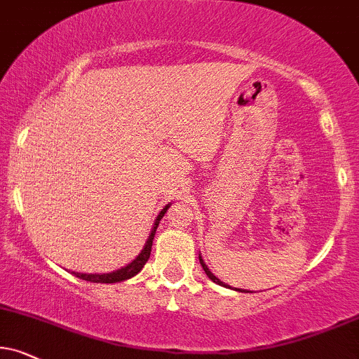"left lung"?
Here are the masks:
<instances>
[{"instance_id":"8db88e82","label":"left lung","mask_w":359,"mask_h":359,"mask_svg":"<svg viewBox=\"0 0 359 359\" xmlns=\"http://www.w3.org/2000/svg\"><path fill=\"white\" fill-rule=\"evenodd\" d=\"M200 263H201V266H203V269H205V273L208 274V278H210V280H211V281H213V283H216V285H221V286H224V287H229L228 285H224V283H223V281H221V280H218V278H216V276H215V274L210 271V268H208V266H206V264H205V261H203V259H201V256H200ZM234 290H236V287H234ZM236 291H241V290H236Z\"/></svg>"}]
</instances>
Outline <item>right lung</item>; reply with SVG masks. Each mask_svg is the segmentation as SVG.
I'll return each mask as SVG.
<instances>
[{"label": "right lung", "mask_w": 359, "mask_h": 359, "mask_svg": "<svg viewBox=\"0 0 359 359\" xmlns=\"http://www.w3.org/2000/svg\"><path fill=\"white\" fill-rule=\"evenodd\" d=\"M171 205H166L165 208L161 210V213H159L156 216V219H154V226L151 229V234L148 236V241L144 243V248L141 250V253L136 256L135 259L131 261L130 264H126L125 268H119L116 269V271H111V273H76L73 271V274L76 278H81V280L85 281H91V283H119V281H125V280H130V278L136 276L141 269H143V266L146 264V261L149 259V255H151V246H153V240H154V233H156V228L159 224V221H161L163 216H165V213L168 211V208H170Z\"/></svg>", "instance_id": "right-lung-1"}]
</instances>
